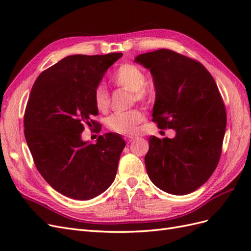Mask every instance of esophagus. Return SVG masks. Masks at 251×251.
<instances>
[{"instance_id": "1", "label": "esophagus", "mask_w": 251, "mask_h": 251, "mask_svg": "<svg viewBox=\"0 0 251 251\" xmlns=\"http://www.w3.org/2000/svg\"><path fill=\"white\" fill-rule=\"evenodd\" d=\"M125 140L126 141V143H131L134 140V137H132V136H126Z\"/></svg>"}]
</instances>
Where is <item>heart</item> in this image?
Here are the masks:
<instances>
[{"mask_svg":"<svg viewBox=\"0 0 251 251\" xmlns=\"http://www.w3.org/2000/svg\"><path fill=\"white\" fill-rule=\"evenodd\" d=\"M112 80L119 88L132 94V100L148 103L153 98V89L147 81V74L142 68L133 63L121 64L112 75ZM94 103L98 111H108L111 104L109 91L104 86L98 85L94 90ZM144 113L139 109L114 113L107 119L109 130L119 134H132L141 121Z\"/></svg>","mask_w":251,"mask_h":251,"instance_id":"heart-1","label":"heart"}]
</instances>
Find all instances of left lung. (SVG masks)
I'll return each mask as SVG.
<instances>
[{
	"instance_id": "1",
	"label": "left lung",
	"mask_w": 251,
	"mask_h": 251,
	"mask_svg": "<svg viewBox=\"0 0 251 251\" xmlns=\"http://www.w3.org/2000/svg\"><path fill=\"white\" fill-rule=\"evenodd\" d=\"M136 63L153 75V121L175 138L151 136L144 158L150 179L172 195H187L206 182L222 153L226 110L211 74L198 60L170 49L143 53Z\"/></svg>"
}]
</instances>
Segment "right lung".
Returning a JSON list of instances; mask_svg holds the SVG:
<instances>
[{
    "label": "right lung",
    "instance_id": "obj_1",
    "mask_svg": "<svg viewBox=\"0 0 251 251\" xmlns=\"http://www.w3.org/2000/svg\"><path fill=\"white\" fill-rule=\"evenodd\" d=\"M123 53L70 55L43 71L24 114L25 138L37 171L47 183L75 200L100 195L115 179L126 142L107 133L97 142L81 139L85 125L100 132L94 90Z\"/></svg>",
    "mask_w": 251,
    "mask_h": 251
}]
</instances>
